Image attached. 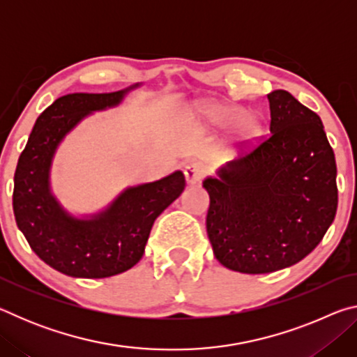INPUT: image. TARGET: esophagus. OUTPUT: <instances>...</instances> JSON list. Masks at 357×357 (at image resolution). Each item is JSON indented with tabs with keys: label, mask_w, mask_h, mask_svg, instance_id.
Returning a JSON list of instances; mask_svg holds the SVG:
<instances>
[{
	"label": "esophagus",
	"mask_w": 357,
	"mask_h": 357,
	"mask_svg": "<svg viewBox=\"0 0 357 357\" xmlns=\"http://www.w3.org/2000/svg\"><path fill=\"white\" fill-rule=\"evenodd\" d=\"M204 173H206V168H204L202 164H198V162H190V164H187L184 167V176H185L187 184L200 183L204 176Z\"/></svg>",
	"instance_id": "obj_1"
}]
</instances>
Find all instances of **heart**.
Here are the masks:
<instances>
[{"label": "heart", "instance_id": "heart-1", "mask_svg": "<svg viewBox=\"0 0 357 357\" xmlns=\"http://www.w3.org/2000/svg\"><path fill=\"white\" fill-rule=\"evenodd\" d=\"M204 121L214 128H227L236 123V138L239 143L249 144L261 134V124L252 114H243V110L229 104H208L202 108Z\"/></svg>", "mask_w": 357, "mask_h": 357}]
</instances>
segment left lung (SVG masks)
I'll list each match as a JSON object with an SVG mask.
<instances>
[{"label": "left lung", "mask_w": 357, "mask_h": 357, "mask_svg": "<svg viewBox=\"0 0 357 357\" xmlns=\"http://www.w3.org/2000/svg\"><path fill=\"white\" fill-rule=\"evenodd\" d=\"M268 100L271 135L203 181L214 255L243 274L301 261L337 213V165L321 119L283 89Z\"/></svg>", "instance_id": "obj_1"}]
</instances>
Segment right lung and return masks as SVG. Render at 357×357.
Listing matches in <instances>:
<instances>
[{
	"label": "right lung",
	"instance_id": "add662e5",
	"mask_svg": "<svg viewBox=\"0 0 357 357\" xmlns=\"http://www.w3.org/2000/svg\"><path fill=\"white\" fill-rule=\"evenodd\" d=\"M140 83L114 93L63 96L40 113L19 157L12 206L17 227L42 261L69 277L104 279L140 261L151 228L183 193V172L123 190L100 213L75 217L52 193L50 168L59 143L93 112L121 104Z\"/></svg>",
	"mask_w": 357,
	"mask_h": 357
}]
</instances>
